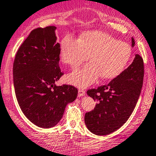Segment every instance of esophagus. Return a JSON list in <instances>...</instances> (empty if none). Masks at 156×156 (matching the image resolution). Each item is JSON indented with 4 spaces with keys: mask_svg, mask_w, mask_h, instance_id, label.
I'll return each mask as SVG.
<instances>
[{
    "mask_svg": "<svg viewBox=\"0 0 156 156\" xmlns=\"http://www.w3.org/2000/svg\"><path fill=\"white\" fill-rule=\"evenodd\" d=\"M85 95V90L84 88H79L78 89V96L83 97Z\"/></svg>",
    "mask_w": 156,
    "mask_h": 156,
    "instance_id": "34e87169",
    "label": "esophagus"
}]
</instances>
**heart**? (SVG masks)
<instances>
[{"label":"heart","instance_id":"1","mask_svg":"<svg viewBox=\"0 0 156 156\" xmlns=\"http://www.w3.org/2000/svg\"><path fill=\"white\" fill-rule=\"evenodd\" d=\"M89 55L91 62L70 74L68 76L69 82L85 87L95 82L100 76L104 79L116 78L127 66L131 48L126 42L99 31L86 32L79 39L67 35L62 40L61 59L72 69H78Z\"/></svg>","mask_w":156,"mask_h":156}]
</instances>
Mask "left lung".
<instances>
[{"label":"left lung","mask_w":156,"mask_h":156,"mask_svg":"<svg viewBox=\"0 0 156 156\" xmlns=\"http://www.w3.org/2000/svg\"><path fill=\"white\" fill-rule=\"evenodd\" d=\"M134 45L132 38V46ZM143 77V59L136 54L132 64L110 83L87 90V95L97 101L94 109L84 116L87 129L94 134L104 136L121 127L136 105Z\"/></svg>","instance_id":"left-lung-1"}]
</instances>
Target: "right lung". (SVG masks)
Instances as JSON below:
<instances>
[{
  "label": "right lung",
  "instance_id": "1",
  "mask_svg": "<svg viewBox=\"0 0 156 156\" xmlns=\"http://www.w3.org/2000/svg\"><path fill=\"white\" fill-rule=\"evenodd\" d=\"M56 27L34 29L20 46L13 66L16 100L27 118L39 127L51 128L59 122L78 89L69 84L56 86L60 69V44Z\"/></svg>",
  "mask_w": 156,
  "mask_h": 156
}]
</instances>
